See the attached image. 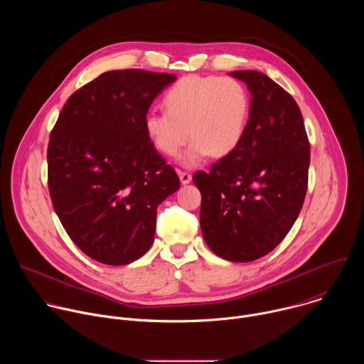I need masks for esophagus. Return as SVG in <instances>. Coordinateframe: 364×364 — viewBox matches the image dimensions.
Returning <instances> with one entry per match:
<instances>
[{
  "label": "esophagus",
  "mask_w": 364,
  "mask_h": 364,
  "mask_svg": "<svg viewBox=\"0 0 364 364\" xmlns=\"http://www.w3.org/2000/svg\"><path fill=\"white\" fill-rule=\"evenodd\" d=\"M180 181L183 184H188L191 181V174L187 171H180Z\"/></svg>",
  "instance_id": "34e87169"
}]
</instances>
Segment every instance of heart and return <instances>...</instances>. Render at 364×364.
Masks as SVG:
<instances>
[{
  "label": "heart",
  "instance_id": "obj_1",
  "mask_svg": "<svg viewBox=\"0 0 364 364\" xmlns=\"http://www.w3.org/2000/svg\"><path fill=\"white\" fill-rule=\"evenodd\" d=\"M166 112H148L144 129L152 146L176 159L190 139L183 163L198 166L205 155L222 159L240 144L250 112V97L235 77L186 76L164 95Z\"/></svg>",
  "mask_w": 364,
  "mask_h": 364
}]
</instances>
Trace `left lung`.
Masks as SVG:
<instances>
[{
    "label": "left lung",
    "instance_id": "obj_1",
    "mask_svg": "<svg viewBox=\"0 0 364 364\" xmlns=\"http://www.w3.org/2000/svg\"><path fill=\"white\" fill-rule=\"evenodd\" d=\"M252 93L245 135L210 170L194 174L203 237L218 256L250 262L288 235L308 188L309 141L295 99L267 75L232 72Z\"/></svg>",
    "mask_w": 364,
    "mask_h": 364
}]
</instances>
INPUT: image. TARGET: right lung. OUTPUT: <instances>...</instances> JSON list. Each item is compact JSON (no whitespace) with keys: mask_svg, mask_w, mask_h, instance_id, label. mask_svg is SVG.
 <instances>
[{"mask_svg":"<svg viewBox=\"0 0 364 364\" xmlns=\"http://www.w3.org/2000/svg\"><path fill=\"white\" fill-rule=\"evenodd\" d=\"M176 79L141 69L102 73L70 95L50 132L51 203L75 245L100 264L141 257L159 204L180 187L144 129L152 100Z\"/></svg>","mask_w":364,"mask_h":364,"instance_id":"obj_1","label":"right lung"}]
</instances>
